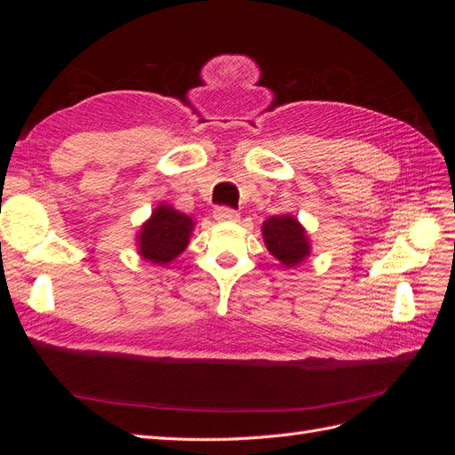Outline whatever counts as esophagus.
Instances as JSON below:
<instances>
[{
  "label": "esophagus",
  "instance_id": "obj_1",
  "mask_svg": "<svg viewBox=\"0 0 455 455\" xmlns=\"http://www.w3.org/2000/svg\"><path fill=\"white\" fill-rule=\"evenodd\" d=\"M214 218L218 222H237L239 212L235 209H229V206H218L214 211Z\"/></svg>",
  "mask_w": 455,
  "mask_h": 455
}]
</instances>
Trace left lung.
I'll list each match as a JSON object with an SVG mask.
<instances>
[{"label":"left lung","instance_id":"left-lung-1","mask_svg":"<svg viewBox=\"0 0 455 455\" xmlns=\"http://www.w3.org/2000/svg\"><path fill=\"white\" fill-rule=\"evenodd\" d=\"M261 231L267 251L288 267L299 264L309 254L306 231L292 216H273L266 220Z\"/></svg>","mask_w":455,"mask_h":455}]
</instances>
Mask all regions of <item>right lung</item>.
<instances>
[{
    "label": "right lung",
    "mask_w": 455,
    "mask_h": 455,
    "mask_svg": "<svg viewBox=\"0 0 455 455\" xmlns=\"http://www.w3.org/2000/svg\"><path fill=\"white\" fill-rule=\"evenodd\" d=\"M191 229H194L191 218L171 209L169 204L159 206L139 235L142 258L151 264H169L184 252Z\"/></svg>",
    "instance_id": "1"
}]
</instances>
